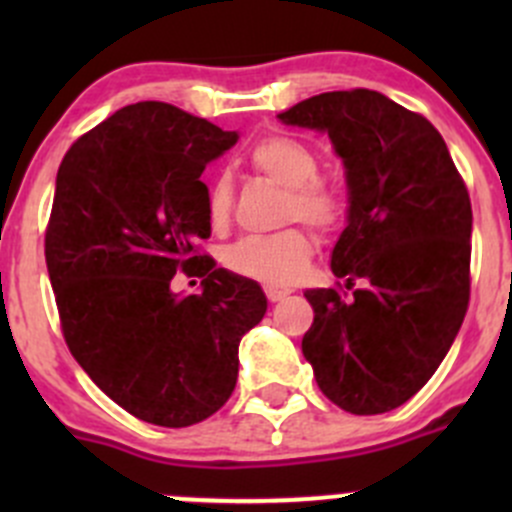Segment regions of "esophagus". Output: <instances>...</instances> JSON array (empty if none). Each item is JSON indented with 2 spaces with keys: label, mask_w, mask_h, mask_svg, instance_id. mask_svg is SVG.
<instances>
[{
  "label": "esophagus",
  "mask_w": 512,
  "mask_h": 512,
  "mask_svg": "<svg viewBox=\"0 0 512 512\" xmlns=\"http://www.w3.org/2000/svg\"><path fill=\"white\" fill-rule=\"evenodd\" d=\"M265 294H267V299H270L272 304L275 302H282V299L287 297V289H277V287H265Z\"/></svg>",
  "instance_id": "obj_1"
}]
</instances>
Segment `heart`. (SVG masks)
<instances>
[{
  "mask_svg": "<svg viewBox=\"0 0 512 512\" xmlns=\"http://www.w3.org/2000/svg\"><path fill=\"white\" fill-rule=\"evenodd\" d=\"M250 163L257 173L287 190L285 220L329 230L342 218V198L332 185L319 180V156L289 136H270L255 143ZM208 218L213 227H223L232 213V178L218 173L208 185ZM312 257V240L302 227H287L275 235H250L237 240L225 252V265L235 275L265 282L289 285L297 280Z\"/></svg>",
  "mask_w": 512,
  "mask_h": 512,
  "instance_id": "obj_1",
  "label": "heart"
}]
</instances>
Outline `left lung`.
I'll return each mask as SVG.
<instances>
[{
    "instance_id": "1",
    "label": "left lung",
    "mask_w": 512,
    "mask_h": 512,
    "mask_svg": "<svg viewBox=\"0 0 512 512\" xmlns=\"http://www.w3.org/2000/svg\"><path fill=\"white\" fill-rule=\"evenodd\" d=\"M285 126L327 133L347 175V227L332 272L352 289H307L304 359L356 416L399 409L451 349L471 297V198L441 133L369 89L304 98Z\"/></svg>"
}]
</instances>
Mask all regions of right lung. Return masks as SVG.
I'll list each match as a JSON object with an SVG mask.
<instances>
[{"label": "right lung", "mask_w": 512, "mask_h": 512, "mask_svg": "<svg viewBox=\"0 0 512 512\" xmlns=\"http://www.w3.org/2000/svg\"><path fill=\"white\" fill-rule=\"evenodd\" d=\"M237 138L141 101L84 133L56 173L44 252L64 339L108 399L156 426H193L230 399L240 339L267 312L255 280L195 252L210 237L200 175ZM178 269L204 292L175 295Z\"/></svg>", "instance_id": "obj_1"}]
</instances>
